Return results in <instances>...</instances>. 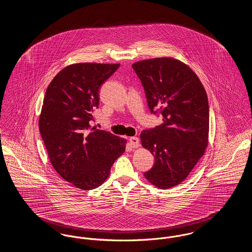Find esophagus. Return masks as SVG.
I'll return each mask as SVG.
<instances>
[{
    "instance_id": "1",
    "label": "esophagus",
    "mask_w": 252,
    "mask_h": 252,
    "mask_svg": "<svg viewBox=\"0 0 252 252\" xmlns=\"http://www.w3.org/2000/svg\"><path fill=\"white\" fill-rule=\"evenodd\" d=\"M129 143H130V145H131V147H133V148H136V147H138L140 145V141H139V139L137 137L129 138Z\"/></svg>"
}]
</instances>
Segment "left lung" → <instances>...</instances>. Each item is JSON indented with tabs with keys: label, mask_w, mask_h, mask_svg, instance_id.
Wrapping results in <instances>:
<instances>
[{
	"label": "left lung",
	"mask_w": 252,
	"mask_h": 252,
	"mask_svg": "<svg viewBox=\"0 0 252 252\" xmlns=\"http://www.w3.org/2000/svg\"><path fill=\"white\" fill-rule=\"evenodd\" d=\"M144 87L150 112L163 123L141 133L155 157L144 177L160 189L185 180L203 156L209 138V102L203 85L180 60L159 58L132 65Z\"/></svg>",
	"instance_id": "1"
}]
</instances>
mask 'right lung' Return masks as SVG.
Segmentation results:
<instances>
[{
  "instance_id": "right-lung-1",
  "label": "right lung",
  "mask_w": 252,
  "mask_h": 252,
  "mask_svg": "<svg viewBox=\"0 0 252 252\" xmlns=\"http://www.w3.org/2000/svg\"><path fill=\"white\" fill-rule=\"evenodd\" d=\"M120 64L78 63L60 71L46 90L38 126L49 158L61 178L89 191L107 180L126 140L91 126L99 89Z\"/></svg>"
}]
</instances>
